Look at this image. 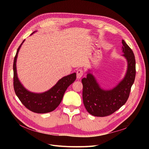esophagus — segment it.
I'll return each instance as SVG.
<instances>
[{"label":"esophagus","instance_id":"esophagus-1","mask_svg":"<svg viewBox=\"0 0 149 149\" xmlns=\"http://www.w3.org/2000/svg\"><path fill=\"white\" fill-rule=\"evenodd\" d=\"M83 70L81 69L78 70L77 71V79L78 80L80 79L81 77L83 76Z\"/></svg>","mask_w":149,"mask_h":149}]
</instances>
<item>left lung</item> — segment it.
Here are the masks:
<instances>
[{
    "instance_id": "8db88e82",
    "label": "left lung",
    "mask_w": 149,
    "mask_h": 149,
    "mask_svg": "<svg viewBox=\"0 0 149 149\" xmlns=\"http://www.w3.org/2000/svg\"><path fill=\"white\" fill-rule=\"evenodd\" d=\"M122 55L127 60V68L123 79L111 89L100 87L95 77L88 72L87 77L81 80L83 100L84 107L92 115L106 116L110 115L123 106L129 97L131 87L135 79L136 62L134 54L130 47L122 40Z\"/></svg>"
}]
</instances>
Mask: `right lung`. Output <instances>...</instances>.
I'll list each match as a JSON object with an SVG mask.
<instances>
[{
    "instance_id": "right-lung-1",
    "label": "right lung",
    "mask_w": 149,
    "mask_h": 149,
    "mask_svg": "<svg viewBox=\"0 0 149 149\" xmlns=\"http://www.w3.org/2000/svg\"><path fill=\"white\" fill-rule=\"evenodd\" d=\"M34 31L31 35L34 34ZM22 42L17 49L14 59V89L22 103L29 111L37 113H48L55 110L60 104L67 88L76 79V73L61 78L52 88L43 93H34L28 91L20 83L17 74L16 61Z\"/></svg>"
}]
</instances>
